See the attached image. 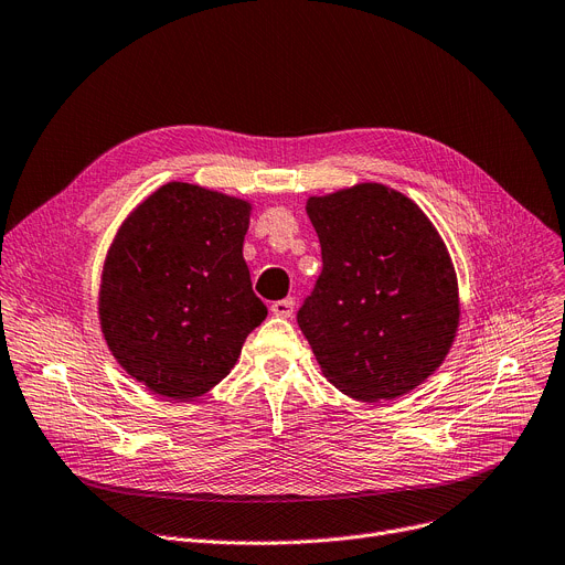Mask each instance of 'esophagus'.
Here are the masks:
<instances>
[{
	"instance_id": "esophagus-1",
	"label": "esophagus",
	"mask_w": 565,
	"mask_h": 565,
	"mask_svg": "<svg viewBox=\"0 0 565 565\" xmlns=\"http://www.w3.org/2000/svg\"><path fill=\"white\" fill-rule=\"evenodd\" d=\"M292 309H295V302L292 298H286V300H277L270 305V311L279 318H290L292 316Z\"/></svg>"
}]
</instances>
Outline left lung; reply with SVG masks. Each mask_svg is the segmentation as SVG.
Listing matches in <instances>:
<instances>
[{
	"mask_svg": "<svg viewBox=\"0 0 565 565\" xmlns=\"http://www.w3.org/2000/svg\"><path fill=\"white\" fill-rule=\"evenodd\" d=\"M322 273L298 311L322 375L345 396L394 401L428 380L454 345L458 277L422 207L382 183L309 196Z\"/></svg>",
	"mask_w": 565,
	"mask_h": 565,
	"instance_id": "obj_1",
	"label": "left lung"
}]
</instances>
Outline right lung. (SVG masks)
Masks as SVG:
<instances>
[{
  "instance_id": "1",
  "label": "right lung",
  "mask_w": 565,
  "mask_h": 565,
  "mask_svg": "<svg viewBox=\"0 0 565 565\" xmlns=\"http://www.w3.org/2000/svg\"><path fill=\"white\" fill-rule=\"evenodd\" d=\"M249 215L247 199L171 181L118 226L98 318L118 366L148 392L171 401L211 392L265 320L243 258Z\"/></svg>"
}]
</instances>
